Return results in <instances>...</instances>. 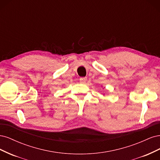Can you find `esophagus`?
Wrapping results in <instances>:
<instances>
[{
	"instance_id": "34e87169",
	"label": "esophagus",
	"mask_w": 160,
	"mask_h": 160,
	"mask_svg": "<svg viewBox=\"0 0 160 160\" xmlns=\"http://www.w3.org/2000/svg\"><path fill=\"white\" fill-rule=\"evenodd\" d=\"M87 81V77H81L79 79V81L81 83H85Z\"/></svg>"
}]
</instances>
